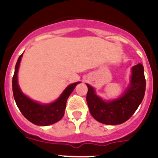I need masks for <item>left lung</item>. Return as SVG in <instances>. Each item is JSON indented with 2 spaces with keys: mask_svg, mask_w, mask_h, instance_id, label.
Here are the masks:
<instances>
[{
  "mask_svg": "<svg viewBox=\"0 0 158 158\" xmlns=\"http://www.w3.org/2000/svg\"><path fill=\"white\" fill-rule=\"evenodd\" d=\"M88 93L86 100L92 116L101 123L117 125L128 120L144 98L146 79L144 68L141 63L131 69V81L122 96L112 100H102L95 89L86 84Z\"/></svg>",
  "mask_w": 158,
  "mask_h": 158,
  "instance_id": "8db88e82",
  "label": "left lung"
}]
</instances>
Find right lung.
I'll list each match as a JSON object with an SVG mask.
<instances>
[{"mask_svg":"<svg viewBox=\"0 0 158 158\" xmlns=\"http://www.w3.org/2000/svg\"><path fill=\"white\" fill-rule=\"evenodd\" d=\"M22 56L23 54L18 58L12 77V92L18 108L27 120L38 126H48L58 122L65 114L67 99L80 82L67 86L61 96L51 104H40L34 101L23 94L18 84V70Z\"/></svg>","mask_w":158,"mask_h":158,"instance_id":"right-lung-1","label":"right lung"}]
</instances>
